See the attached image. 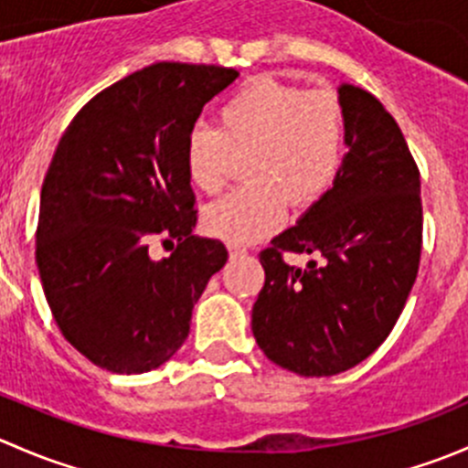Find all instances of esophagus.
Instances as JSON below:
<instances>
[{
	"label": "esophagus",
	"instance_id": "1",
	"mask_svg": "<svg viewBox=\"0 0 468 468\" xmlns=\"http://www.w3.org/2000/svg\"><path fill=\"white\" fill-rule=\"evenodd\" d=\"M229 256L235 261V258L249 256V251H247V249H244V247H238V244H230V247H229Z\"/></svg>",
	"mask_w": 468,
	"mask_h": 468
}]
</instances>
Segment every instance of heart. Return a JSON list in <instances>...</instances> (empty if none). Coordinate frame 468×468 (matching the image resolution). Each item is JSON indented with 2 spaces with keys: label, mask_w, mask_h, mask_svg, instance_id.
Instances as JSON below:
<instances>
[{
  "label": "heart",
  "mask_w": 468,
  "mask_h": 468,
  "mask_svg": "<svg viewBox=\"0 0 468 468\" xmlns=\"http://www.w3.org/2000/svg\"><path fill=\"white\" fill-rule=\"evenodd\" d=\"M344 111L330 92L258 77L217 111L215 129L192 126L183 143L187 181L217 195L235 158L247 155V186L204 210L212 238L247 244L281 229L287 206L305 207L333 187L344 160Z\"/></svg>",
  "instance_id": "heart-1"
}]
</instances>
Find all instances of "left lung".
<instances>
[{"label": "left lung", "mask_w": 468, "mask_h": 468, "mask_svg": "<svg viewBox=\"0 0 468 468\" xmlns=\"http://www.w3.org/2000/svg\"><path fill=\"white\" fill-rule=\"evenodd\" d=\"M348 151L333 187L261 253L264 287L253 303L258 346L308 378L360 365L387 339L417 281L421 181L394 117L367 90L342 83ZM319 252L305 270L282 251Z\"/></svg>", "instance_id": "1"}]
</instances>
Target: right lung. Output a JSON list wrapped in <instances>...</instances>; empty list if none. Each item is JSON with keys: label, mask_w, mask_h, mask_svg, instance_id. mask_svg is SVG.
Returning a JSON list of instances; mask_svg holds the SVG:
<instances>
[{"label": "right lung", "mask_w": 468, "mask_h": 468, "mask_svg": "<svg viewBox=\"0 0 468 468\" xmlns=\"http://www.w3.org/2000/svg\"><path fill=\"white\" fill-rule=\"evenodd\" d=\"M239 72L154 63L92 97L60 138L40 192L36 262L63 337L112 374L158 369L187 339L192 308L226 264L195 235L187 131ZM155 237L167 259H151Z\"/></svg>", "instance_id": "right-lung-1"}]
</instances>
